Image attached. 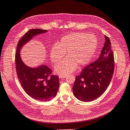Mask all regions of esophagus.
Listing matches in <instances>:
<instances>
[{
  "label": "esophagus",
  "instance_id": "1",
  "mask_svg": "<svg viewBox=\"0 0 130 130\" xmlns=\"http://www.w3.org/2000/svg\"><path fill=\"white\" fill-rule=\"evenodd\" d=\"M66 75H59V78L60 79H62V78H65L66 77Z\"/></svg>",
  "mask_w": 130,
  "mask_h": 130
}]
</instances>
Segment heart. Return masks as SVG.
I'll return each mask as SVG.
<instances>
[{
	"label": "heart",
	"mask_w": 130,
	"mask_h": 130,
	"mask_svg": "<svg viewBox=\"0 0 130 130\" xmlns=\"http://www.w3.org/2000/svg\"><path fill=\"white\" fill-rule=\"evenodd\" d=\"M98 44L97 37L85 32H74L62 37L56 46L50 50V58L54 64H57L64 57L66 58L57 64L55 73L66 75L73 72L79 66L88 64L92 59Z\"/></svg>",
	"instance_id": "obj_1"
}]
</instances>
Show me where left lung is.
Returning a JSON list of instances; mask_svg holds the SVG:
<instances>
[{
    "instance_id": "left-lung-1",
    "label": "left lung",
    "mask_w": 130,
    "mask_h": 130,
    "mask_svg": "<svg viewBox=\"0 0 130 130\" xmlns=\"http://www.w3.org/2000/svg\"><path fill=\"white\" fill-rule=\"evenodd\" d=\"M105 43L99 58L85 68L75 77L73 86L75 97L89 102L100 97L107 89L114 71V56L109 38Z\"/></svg>"
}]
</instances>
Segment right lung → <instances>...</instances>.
I'll use <instances>...</instances> for the list:
<instances>
[{
  "instance_id": "1",
  "label": "right lung",
  "mask_w": 130,
  "mask_h": 130,
  "mask_svg": "<svg viewBox=\"0 0 130 130\" xmlns=\"http://www.w3.org/2000/svg\"><path fill=\"white\" fill-rule=\"evenodd\" d=\"M47 31L32 29L27 32L18 43L15 59L17 74L22 88L30 96L42 102L55 98L59 87L58 76L51 75L52 70L46 65L35 68L27 66L21 59L20 52L22 47L35 36Z\"/></svg>"
}]
</instances>
